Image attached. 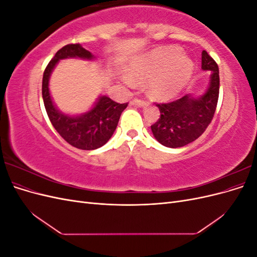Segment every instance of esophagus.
<instances>
[{"mask_svg": "<svg viewBox=\"0 0 257 257\" xmlns=\"http://www.w3.org/2000/svg\"><path fill=\"white\" fill-rule=\"evenodd\" d=\"M131 105H136L138 107H144L147 105L146 100L143 99H138V98H134L133 100H131Z\"/></svg>", "mask_w": 257, "mask_h": 257, "instance_id": "obj_1", "label": "esophagus"}]
</instances>
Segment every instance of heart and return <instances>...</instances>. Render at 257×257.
Segmentation results:
<instances>
[{
    "label": "heart",
    "mask_w": 257,
    "mask_h": 257,
    "mask_svg": "<svg viewBox=\"0 0 257 257\" xmlns=\"http://www.w3.org/2000/svg\"><path fill=\"white\" fill-rule=\"evenodd\" d=\"M193 61L181 49L165 47L154 50L149 56L131 65L128 74L121 76L126 84L134 79H149L150 92L158 98H169L180 91L193 73Z\"/></svg>",
    "instance_id": "1"
}]
</instances>
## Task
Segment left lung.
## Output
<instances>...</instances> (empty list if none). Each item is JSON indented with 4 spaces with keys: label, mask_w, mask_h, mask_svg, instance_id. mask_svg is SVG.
<instances>
[{
    "label": "left lung",
    "mask_w": 257,
    "mask_h": 257,
    "mask_svg": "<svg viewBox=\"0 0 257 257\" xmlns=\"http://www.w3.org/2000/svg\"><path fill=\"white\" fill-rule=\"evenodd\" d=\"M201 68L211 71L209 87L203 95L186 94L174 102L157 104L161 114L151 131L163 146L180 148L196 141L213 119L220 90L219 66L205 50L201 52Z\"/></svg>",
    "instance_id": "obj_1"
}]
</instances>
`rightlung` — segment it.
I'll return each instance as SVG.
<instances>
[{"label": "right lung", "mask_w": 257, "mask_h": 257, "mask_svg": "<svg viewBox=\"0 0 257 257\" xmlns=\"http://www.w3.org/2000/svg\"><path fill=\"white\" fill-rule=\"evenodd\" d=\"M68 58L92 60L95 57L80 44H69L61 48L44 72L42 87L44 105L53 127L65 142L81 150H94L109 141L127 103L119 104L103 95L98 97L92 109L80 115H68L61 112L54 106L50 96L49 78L58 62Z\"/></svg>", "instance_id": "right-lung-1"}]
</instances>
